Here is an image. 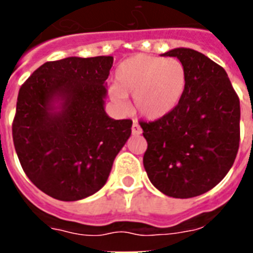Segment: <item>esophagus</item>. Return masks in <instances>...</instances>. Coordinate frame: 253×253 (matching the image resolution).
<instances>
[{
	"label": "esophagus",
	"instance_id": "34e87169",
	"mask_svg": "<svg viewBox=\"0 0 253 253\" xmlns=\"http://www.w3.org/2000/svg\"><path fill=\"white\" fill-rule=\"evenodd\" d=\"M131 131H132V135H140L142 134V127L138 122H134L132 127H131Z\"/></svg>",
	"mask_w": 253,
	"mask_h": 253
}]
</instances>
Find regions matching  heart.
<instances>
[{"instance_id": "obj_1", "label": "heart", "mask_w": 253, "mask_h": 253, "mask_svg": "<svg viewBox=\"0 0 253 253\" xmlns=\"http://www.w3.org/2000/svg\"><path fill=\"white\" fill-rule=\"evenodd\" d=\"M188 75L177 57L135 55L119 64L110 95L119 107L134 97L135 111L143 118L158 121L170 114L186 89Z\"/></svg>"}]
</instances>
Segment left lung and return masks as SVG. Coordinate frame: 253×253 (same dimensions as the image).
<instances>
[{
    "label": "left lung",
    "instance_id": "left-lung-1",
    "mask_svg": "<svg viewBox=\"0 0 253 253\" xmlns=\"http://www.w3.org/2000/svg\"><path fill=\"white\" fill-rule=\"evenodd\" d=\"M188 81L174 110L140 122L148 147L143 164L155 188L173 198L204 194L223 180L240 139V102L220 65L192 48H174Z\"/></svg>",
    "mask_w": 253,
    "mask_h": 253
}]
</instances>
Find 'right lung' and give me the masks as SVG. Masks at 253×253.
Returning a JSON list of instances; mask_svg holds the SVG:
<instances>
[{"instance_id": "obj_1", "label": "right lung", "mask_w": 253, "mask_h": 253, "mask_svg": "<svg viewBox=\"0 0 253 253\" xmlns=\"http://www.w3.org/2000/svg\"><path fill=\"white\" fill-rule=\"evenodd\" d=\"M113 56L47 61L18 93L13 142L38 189L60 201H79L106 184L132 121L105 111Z\"/></svg>"}]
</instances>
